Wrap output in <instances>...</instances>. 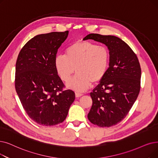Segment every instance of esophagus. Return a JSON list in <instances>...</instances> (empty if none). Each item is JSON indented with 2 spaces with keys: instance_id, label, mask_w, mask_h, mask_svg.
I'll list each match as a JSON object with an SVG mask.
<instances>
[{
  "instance_id": "obj_1",
  "label": "esophagus",
  "mask_w": 158,
  "mask_h": 158,
  "mask_svg": "<svg viewBox=\"0 0 158 158\" xmlns=\"http://www.w3.org/2000/svg\"><path fill=\"white\" fill-rule=\"evenodd\" d=\"M83 94H80V93H75V97L76 98H80V97H81L82 95H83Z\"/></svg>"
}]
</instances>
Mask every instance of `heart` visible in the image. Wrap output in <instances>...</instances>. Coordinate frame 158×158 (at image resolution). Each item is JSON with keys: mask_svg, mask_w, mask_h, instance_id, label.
Segmentation results:
<instances>
[{"mask_svg": "<svg viewBox=\"0 0 158 158\" xmlns=\"http://www.w3.org/2000/svg\"><path fill=\"white\" fill-rule=\"evenodd\" d=\"M108 62L109 52L106 47L89 41H77L67 48L65 56L56 57L55 67L60 79L66 83L75 71L77 74L68 86L77 92H85L92 83H98L103 78Z\"/></svg>", "mask_w": 158, "mask_h": 158, "instance_id": "obj_1", "label": "heart"}]
</instances>
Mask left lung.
Segmentation results:
<instances>
[{"label": "left lung", "mask_w": 158, "mask_h": 158, "mask_svg": "<svg viewBox=\"0 0 158 158\" xmlns=\"http://www.w3.org/2000/svg\"><path fill=\"white\" fill-rule=\"evenodd\" d=\"M88 39L105 44L110 55L105 76L90 93L92 106L88 119L100 127H110L124 119L136 101L141 67L136 55L120 38L90 33L83 39Z\"/></svg>", "instance_id": "8db88e82"}]
</instances>
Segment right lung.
<instances>
[{"mask_svg": "<svg viewBox=\"0 0 158 158\" xmlns=\"http://www.w3.org/2000/svg\"><path fill=\"white\" fill-rule=\"evenodd\" d=\"M68 31L40 34L20 50L16 62L15 90L29 117L39 125L53 126L63 122L75 100V93L63 90L55 67L59 48Z\"/></svg>", "mask_w": 158, "mask_h": 158, "instance_id": "1", "label": "right lung"}]
</instances>
